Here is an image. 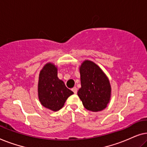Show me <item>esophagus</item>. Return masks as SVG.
Returning a JSON list of instances; mask_svg holds the SVG:
<instances>
[{
	"label": "esophagus",
	"instance_id": "34e87169",
	"mask_svg": "<svg viewBox=\"0 0 147 147\" xmlns=\"http://www.w3.org/2000/svg\"><path fill=\"white\" fill-rule=\"evenodd\" d=\"M71 90H72V91L74 92V94H77V92H78V89H77V88H76V87H74V88H72Z\"/></svg>",
	"mask_w": 147,
	"mask_h": 147
}]
</instances>
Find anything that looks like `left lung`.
<instances>
[{"label": "left lung", "instance_id": "left-lung-1", "mask_svg": "<svg viewBox=\"0 0 147 147\" xmlns=\"http://www.w3.org/2000/svg\"><path fill=\"white\" fill-rule=\"evenodd\" d=\"M81 88L78 95L84 107L92 112L102 111L107 107L111 98L109 79L102 69L90 60L80 66Z\"/></svg>", "mask_w": 147, "mask_h": 147}]
</instances>
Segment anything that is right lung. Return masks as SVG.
<instances>
[{
	"instance_id": "add662e5",
	"label": "right lung",
	"mask_w": 147,
	"mask_h": 147,
	"mask_svg": "<svg viewBox=\"0 0 147 147\" xmlns=\"http://www.w3.org/2000/svg\"><path fill=\"white\" fill-rule=\"evenodd\" d=\"M37 90L41 104L54 112L61 109L67 98L74 94L57 77V67L51 62L40 71Z\"/></svg>"
}]
</instances>
